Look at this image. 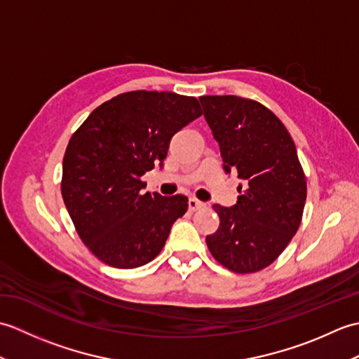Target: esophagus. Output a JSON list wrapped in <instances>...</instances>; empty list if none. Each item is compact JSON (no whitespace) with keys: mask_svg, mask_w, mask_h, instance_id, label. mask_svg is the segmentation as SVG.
<instances>
[{"mask_svg":"<svg viewBox=\"0 0 359 359\" xmlns=\"http://www.w3.org/2000/svg\"><path fill=\"white\" fill-rule=\"evenodd\" d=\"M203 207H205V203L201 202V201H197L196 197H191V199L188 201V208H189V211H197V210H201V208H203Z\"/></svg>","mask_w":359,"mask_h":359,"instance_id":"obj_1","label":"esophagus"}]
</instances>
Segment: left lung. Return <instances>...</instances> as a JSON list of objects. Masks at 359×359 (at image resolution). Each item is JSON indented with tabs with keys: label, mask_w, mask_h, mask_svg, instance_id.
Returning <instances> with one entry per match:
<instances>
[{
	"label": "left lung",
	"mask_w": 359,
	"mask_h": 359,
	"mask_svg": "<svg viewBox=\"0 0 359 359\" xmlns=\"http://www.w3.org/2000/svg\"><path fill=\"white\" fill-rule=\"evenodd\" d=\"M219 142L226 172L238 174V203L215 205L220 225L207 236L210 253L225 269L247 274L273 264L301 225L307 182L292 135L256 100L199 97Z\"/></svg>",
	"instance_id": "1"
}]
</instances>
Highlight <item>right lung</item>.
Here are the masks:
<instances>
[{"label":"right lung","mask_w":359,"mask_h":359,"mask_svg":"<svg viewBox=\"0 0 359 359\" xmlns=\"http://www.w3.org/2000/svg\"><path fill=\"white\" fill-rule=\"evenodd\" d=\"M202 116L194 97L131 90L98 106L71 137L62 194L83 243L114 269L151 262L188 210V197L142 193L171 137Z\"/></svg>","instance_id":"obj_1"}]
</instances>
